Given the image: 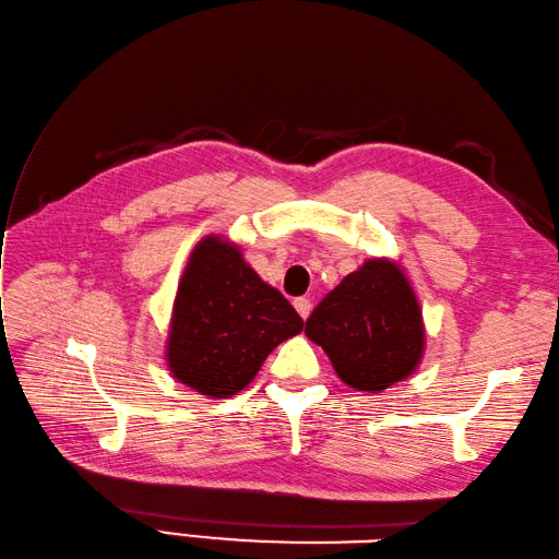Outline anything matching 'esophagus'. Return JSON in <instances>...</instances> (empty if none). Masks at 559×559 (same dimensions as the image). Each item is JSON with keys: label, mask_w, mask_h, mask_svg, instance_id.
Returning a JSON list of instances; mask_svg holds the SVG:
<instances>
[{"label": "esophagus", "mask_w": 559, "mask_h": 559, "mask_svg": "<svg viewBox=\"0 0 559 559\" xmlns=\"http://www.w3.org/2000/svg\"><path fill=\"white\" fill-rule=\"evenodd\" d=\"M293 305H295V309H297V314H300L302 319H307V317H309V311H311V302L307 300V297H297V300H295Z\"/></svg>", "instance_id": "obj_1"}]
</instances>
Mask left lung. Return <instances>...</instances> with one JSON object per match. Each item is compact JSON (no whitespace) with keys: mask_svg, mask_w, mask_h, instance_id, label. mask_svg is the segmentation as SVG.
<instances>
[{"mask_svg":"<svg viewBox=\"0 0 559 559\" xmlns=\"http://www.w3.org/2000/svg\"><path fill=\"white\" fill-rule=\"evenodd\" d=\"M305 333L347 385L367 393L409 376L424 349L419 302L388 259H369L345 276L311 311Z\"/></svg>","mask_w":559,"mask_h":559,"instance_id":"8db88e82","label":"left lung"}]
</instances>
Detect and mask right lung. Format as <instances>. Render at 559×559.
Returning a JSON list of instances; mask_svg holds the SVG:
<instances>
[{"label":"right lung","mask_w":559,"mask_h":559,"mask_svg":"<svg viewBox=\"0 0 559 559\" xmlns=\"http://www.w3.org/2000/svg\"><path fill=\"white\" fill-rule=\"evenodd\" d=\"M302 326L293 305L245 264L236 245L204 238L178 285L166 359L180 383L228 397Z\"/></svg>","instance_id":"right-lung-1"}]
</instances>
